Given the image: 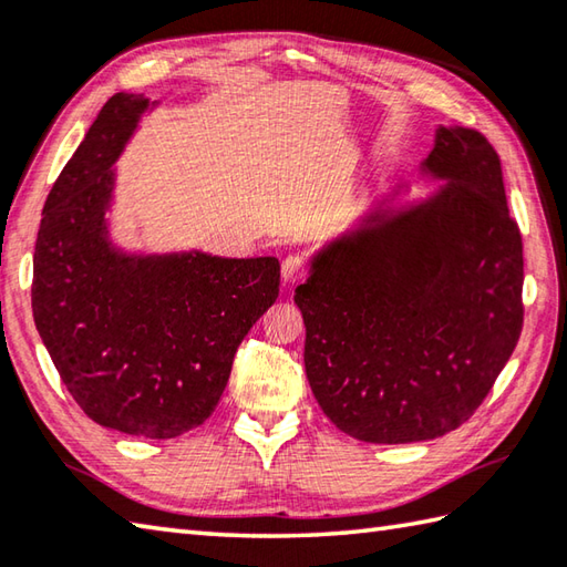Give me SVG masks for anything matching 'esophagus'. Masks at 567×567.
<instances>
[{"instance_id": "1", "label": "esophagus", "mask_w": 567, "mask_h": 567, "mask_svg": "<svg viewBox=\"0 0 567 567\" xmlns=\"http://www.w3.org/2000/svg\"><path fill=\"white\" fill-rule=\"evenodd\" d=\"M307 272H309V265L302 255H287V258L282 260V282L287 287L297 285L299 280H305Z\"/></svg>"}]
</instances>
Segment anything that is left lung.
Listing matches in <instances>:
<instances>
[{
  "mask_svg": "<svg viewBox=\"0 0 567 567\" xmlns=\"http://www.w3.org/2000/svg\"><path fill=\"white\" fill-rule=\"evenodd\" d=\"M423 172L447 184L401 210L385 198L295 290L319 408L375 445L467 423L524 327V246L496 150L476 130L437 127Z\"/></svg>",
  "mask_w": 567,
  "mask_h": 567,
  "instance_id": "8db88e82",
  "label": "left lung"
}]
</instances>
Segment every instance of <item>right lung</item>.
I'll return each mask as SVG.
<instances>
[{"label": "right lung", "instance_id": "obj_1", "mask_svg": "<svg viewBox=\"0 0 567 567\" xmlns=\"http://www.w3.org/2000/svg\"><path fill=\"white\" fill-rule=\"evenodd\" d=\"M144 110L142 95L110 97L55 179L33 250L31 309L87 417L169 440L214 413L240 341L280 295V262L113 246V164Z\"/></svg>", "mask_w": 567, "mask_h": 567}]
</instances>
